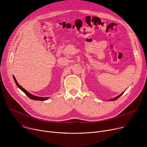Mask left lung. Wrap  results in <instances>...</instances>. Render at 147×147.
<instances>
[{"instance_id":"1","label":"left lung","mask_w":147,"mask_h":147,"mask_svg":"<svg viewBox=\"0 0 147 147\" xmlns=\"http://www.w3.org/2000/svg\"><path fill=\"white\" fill-rule=\"evenodd\" d=\"M124 92H123L122 93H121V94H120L119 96H117V97H115V98H112V99H110V100H109V101H115V100H117L120 96H121L122 95H123V93L124 92Z\"/></svg>"}]
</instances>
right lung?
I'll return each mask as SVG.
<instances>
[{
  "mask_svg": "<svg viewBox=\"0 0 147 147\" xmlns=\"http://www.w3.org/2000/svg\"><path fill=\"white\" fill-rule=\"evenodd\" d=\"M13 79H14L15 80V82L16 83V84L17 85V86L23 91L25 93V94L28 97H29L30 99L32 100H38V101H45V100H47L49 99V97H37V96H34L33 94H32L31 93L29 92L27 90H26L24 88H23L20 85H19V84L18 83L17 80L16 78L15 77V76H13Z\"/></svg>",
  "mask_w": 147,
  "mask_h": 147,
  "instance_id": "1",
  "label": "right lung"
}]
</instances>
